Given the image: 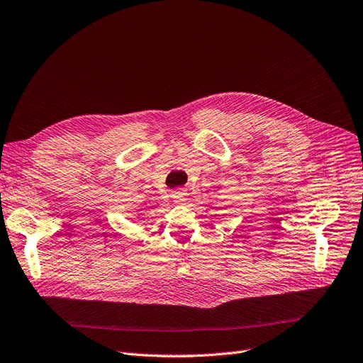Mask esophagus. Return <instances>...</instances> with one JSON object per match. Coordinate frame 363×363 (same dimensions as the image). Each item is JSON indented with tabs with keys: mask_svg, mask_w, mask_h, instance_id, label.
Returning <instances> with one entry per match:
<instances>
[{
	"mask_svg": "<svg viewBox=\"0 0 363 363\" xmlns=\"http://www.w3.org/2000/svg\"><path fill=\"white\" fill-rule=\"evenodd\" d=\"M172 199L174 200V202H178V203L185 202V200H186V190H184V189L174 190V191L172 193Z\"/></svg>",
	"mask_w": 363,
	"mask_h": 363,
	"instance_id": "obj_1",
	"label": "esophagus"
}]
</instances>
